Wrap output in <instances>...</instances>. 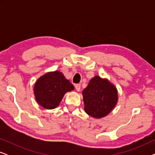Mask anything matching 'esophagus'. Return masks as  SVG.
Listing matches in <instances>:
<instances>
[{"mask_svg": "<svg viewBox=\"0 0 155 155\" xmlns=\"http://www.w3.org/2000/svg\"><path fill=\"white\" fill-rule=\"evenodd\" d=\"M75 87L76 89V90H77L78 92H79V91H80V87H80V84H77L75 85Z\"/></svg>", "mask_w": 155, "mask_h": 155, "instance_id": "34e87169", "label": "esophagus"}]
</instances>
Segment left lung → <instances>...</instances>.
Returning a JSON list of instances; mask_svg holds the SVG:
<instances>
[{
    "label": "left lung",
    "mask_w": 155,
    "mask_h": 155,
    "mask_svg": "<svg viewBox=\"0 0 155 155\" xmlns=\"http://www.w3.org/2000/svg\"><path fill=\"white\" fill-rule=\"evenodd\" d=\"M84 111L94 118L110 114L118 102V90L107 78L95 75L82 91Z\"/></svg>",
    "instance_id": "1"
}]
</instances>
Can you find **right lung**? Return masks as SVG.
Wrapping results in <instances>:
<instances>
[{"label":"right lung","mask_w":155,"mask_h":155,"mask_svg":"<svg viewBox=\"0 0 155 155\" xmlns=\"http://www.w3.org/2000/svg\"><path fill=\"white\" fill-rule=\"evenodd\" d=\"M74 90V86L61 72L46 73L38 78L34 86L37 102L46 109H54L60 104L65 94Z\"/></svg>","instance_id":"1"}]
</instances>
